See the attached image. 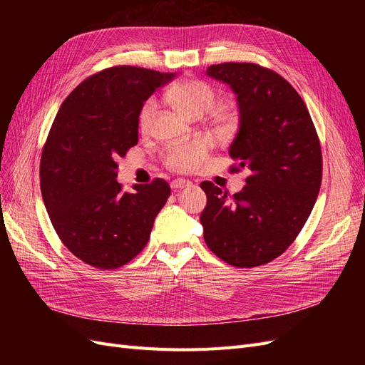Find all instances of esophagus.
<instances>
[{"mask_svg":"<svg viewBox=\"0 0 365 365\" xmlns=\"http://www.w3.org/2000/svg\"><path fill=\"white\" fill-rule=\"evenodd\" d=\"M192 185V182L189 180H184V178H176L172 181V189L175 190H180V189H185V187Z\"/></svg>","mask_w":365,"mask_h":365,"instance_id":"obj_1","label":"esophagus"}]
</instances>
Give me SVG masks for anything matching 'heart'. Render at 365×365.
<instances>
[{
	"mask_svg": "<svg viewBox=\"0 0 365 365\" xmlns=\"http://www.w3.org/2000/svg\"><path fill=\"white\" fill-rule=\"evenodd\" d=\"M168 98L172 105L189 117H200L208 113L216 103V91L212 85L204 81L190 79L175 85L168 93ZM155 101H148L143 105L138 115V126L146 132L155 113ZM213 141L207 135H197L189 141L175 143L165 148L163 161L169 169L175 172H192L200 168L207 158Z\"/></svg>",
	"mask_w": 365,
	"mask_h": 365,
	"instance_id": "1",
	"label": "heart"
}]
</instances>
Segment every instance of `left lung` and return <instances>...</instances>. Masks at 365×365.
<instances>
[{
    "label": "left lung",
    "instance_id": "left-lung-1",
    "mask_svg": "<svg viewBox=\"0 0 365 365\" xmlns=\"http://www.w3.org/2000/svg\"><path fill=\"white\" fill-rule=\"evenodd\" d=\"M207 74L237 96L231 172L248 168L251 175L233 196L201 182L204 240L228 264L260 267L288 250L311 215L322 185V146L303 98L280 74L248 62L212 65Z\"/></svg>",
    "mask_w": 365,
    "mask_h": 365
}]
</instances>
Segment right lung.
<instances>
[{
	"label": "right lung",
	"mask_w": 365,
	"mask_h": 365,
	"mask_svg": "<svg viewBox=\"0 0 365 365\" xmlns=\"http://www.w3.org/2000/svg\"><path fill=\"white\" fill-rule=\"evenodd\" d=\"M172 73L120 65L85 79L65 98L41 157V192L62 244L98 269H115L146 247L170 196L161 178L123 192L118 158L138 143L143 105Z\"/></svg>",
	"instance_id": "1"
}]
</instances>
